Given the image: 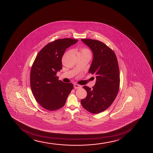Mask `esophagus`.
<instances>
[{
    "label": "esophagus",
    "instance_id": "obj_1",
    "mask_svg": "<svg viewBox=\"0 0 153 153\" xmlns=\"http://www.w3.org/2000/svg\"><path fill=\"white\" fill-rule=\"evenodd\" d=\"M81 87H82V86L79 85V84H74V88H81Z\"/></svg>",
    "mask_w": 153,
    "mask_h": 153
}]
</instances>
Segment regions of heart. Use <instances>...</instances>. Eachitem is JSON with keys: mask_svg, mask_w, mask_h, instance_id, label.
<instances>
[{"mask_svg": "<svg viewBox=\"0 0 153 153\" xmlns=\"http://www.w3.org/2000/svg\"><path fill=\"white\" fill-rule=\"evenodd\" d=\"M90 53V51L88 49L86 48H82L81 49L80 52L79 53Z\"/></svg>", "mask_w": 153, "mask_h": 153, "instance_id": "1", "label": "heart"}]
</instances>
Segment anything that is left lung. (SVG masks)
Instances as JSON below:
<instances>
[{
	"instance_id": "obj_1",
	"label": "left lung",
	"mask_w": 153,
	"mask_h": 153,
	"mask_svg": "<svg viewBox=\"0 0 153 153\" xmlns=\"http://www.w3.org/2000/svg\"><path fill=\"white\" fill-rule=\"evenodd\" d=\"M81 41L93 52L88 73L96 76V82L91 89L83 86L87 96L81 104L88 111L97 114L107 109L117 97L120 83L119 64L114 52L104 43L91 39Z\"/></svg>"
}]
</instances>
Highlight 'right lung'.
<instances>
[{
  "label": "right lung",
  "mask_w": 153,
  "mask_h": 153,
  "mask_svg": "<svg viewBox=\"0 0 153 153\" xmlns=\"http://www.w3.org/2000/svg\"><path fill=\"white\" fill-rule=\"evenodd\" d=\"M71 38L58 39L40 51L31 67L30 83L36 101L47 110H57L64 106L73 88L72 83L59 80L56 73L62 69V57L67 48L77 43Z\"/></svg>",
  "instance_id": "obj_1"
}]
</instances>
